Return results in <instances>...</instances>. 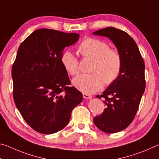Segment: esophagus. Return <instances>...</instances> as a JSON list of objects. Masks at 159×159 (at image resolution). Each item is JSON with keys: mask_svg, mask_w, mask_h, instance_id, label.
<instances>
[{"mask_svg": "<svg viewBox=\"0 0 159 159\" xmlns=\"http://www.w3.org/2000/svg\"><path fill=\"white\" fill-rule=\"evenodd\" d=\"M83 97L85 99H91L93 98L92 95H88V94H85V93H83Z\"/></svg>", "mask_w": 159, "mask_h": 159, "instance_id": "1", "label": "esophagus"}]
</instances>
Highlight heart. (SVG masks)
Segmentation results:
<instances>
[{"label": "heart", "instance_id": "obj_1", "mask_svg": "<svg viewBox=\"0 0 159 159\" xmlns=\"http://www.w3.org/2000/svg\"><path fill=\"white\" fill-rule=\"evenodd\" d=\"M83 57L93 60L90 74H80L73 79V85L85 94H93L103 87L104 83L111 84L117 79L122 67V57L118 50L110 49L108 43L101 40L88 38L79 47ZM61 64L71 76L79 71V61L73 53L65 50L61 55Z\"/></svg>", "mask_w": 159, "mask_h": 159}]
</instances>
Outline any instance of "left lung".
<instances>
[{"label": "left lung", "instance_id": "1", "mask_svg": "<svg viewBox=\"0 0 159 159\" xmlns=\"http://www.w3.org/2000/svg\"><path fill=\"white\" fill-rule=\"evenodd\" d=\"M93 35L108 37L122 57V67L117 79L103 94L107 105L103 113L93 118L99 130L114 133L124 130L133 121L145 90L144 61L135 41L130 35L114 27L93 32Z\"/></svg>", "mask_w": 159, "mask_h": 159}]
</instances>
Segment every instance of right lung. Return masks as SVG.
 <instances>
[{
  "label": "right lung",
  "instance_id": "right-lung-1",
  "mask_svg": "<svg viewBox=\"0 0 159 159\" xmlns=\"http://www.w3.org/2000/svg\"><path fill=\"white\" fill-rule=\"evenodd\" d=\"M79 34L49 29L34 31L21 43L12 68L13 98L26 123L43 134L66 126L83 95L71 85L61 64L65 47Z\"/></svg>",
  "mask_w": 159,
  "mask_h": 159
}]
</instances>
